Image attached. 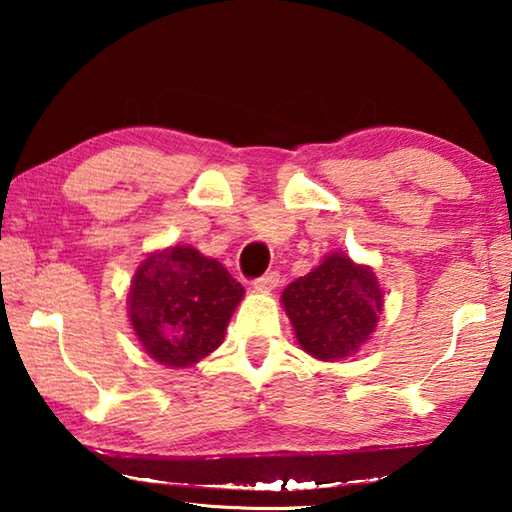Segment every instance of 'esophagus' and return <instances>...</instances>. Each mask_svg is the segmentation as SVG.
I'll use <instances>...</instances> for the list:
<instances>
[{
	"instance_id": "1",
	"label": "esophagus",
	"mask_w": 512,
	"mask_h": 512,
	"mask_svg": "<svg viewBox=\"0 0 512 512\" xmlns=\"http://www.w3.org/2000/svg\"><path fill=\"white\" fill-rule=\"evenodd\" d=\"M277 284H280V273L277 271H268V273H264L262 277H257V280L253 282V287L257 289V291H271V289H275Z\"/></svg>"
}]
</instances>
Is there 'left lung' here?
Wrapping results in <instances>:
<instances>
[{"instance_id":"left-lung-1","label":"left lung","mask_w":512,"mask_h":512,"mask_svg":"<svg viewBox=\"0 0 512 512\" xmlns=\"http://www.w3.org/2000/svg\"><path fill=\"white\" fill-rule=\"evenodd\" d=\"M282 307L302 350L318 361H341L375 332L384 291L370 266L332 253L282 291Z\"/></svg>"}]
</instances>
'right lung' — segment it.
Here are the masks:
<instances>
[{
    "label": "right lung",
    "mask_w": 512,
    "mask_h": 512,
    "mask_svg": "<svg viewBox=\"0 0 512 512\" xmlns=\"http://www.w3.org/2000/svg\"><path fill=\"white\" fill-rule=\"evenodd\" d=\"M244 287L192 246L151 253L128 291V318L142 350L167 368H189L223 343Z\"/></svg>",
    "instance_id": "1"
}]
</instances>
